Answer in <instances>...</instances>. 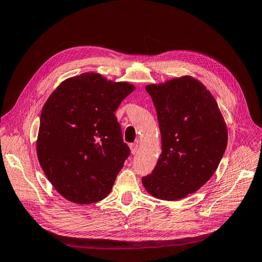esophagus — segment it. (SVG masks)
Instances as JSON below:
<instances>
[{"label":"esophagus","mask_w":262,"mask_h":262,"mask_svg":"<svg viewBox=\"0 0 262 262\" xmlns=\"http://www.w3.org/2000/svg\"><path fill=\"white\" fill-rule=\"evenodd\" d=\"M130 149H131V153L133 155L137 154L138 150H139V145L136 144V143H132V144H130Z\"/></svg>","instance_id":"esophagus-1"}]
</instances>
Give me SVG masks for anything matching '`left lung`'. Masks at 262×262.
<instances>
[{
    "label": "left lung",
    "instance_id": "obj_1",
    "mask_svg": "<svg viewBox=\"0 0 262 262\" xmlns=\"http://www.w3.org/2000/svg\"><path fill=\"white\" fill-rule=\"evenodd\" d=\"M145 90L157 113L162 154L142 184L157 199H184L215 172L227 145L226 123L212 94L191 76Z\"/></svg>",
    "mask_w": 262,
    "mask_h": 262
}]
</instances>
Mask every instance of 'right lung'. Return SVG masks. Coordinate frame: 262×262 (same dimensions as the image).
Segmentation results:
<instances>
[{
  "mask_svg": "<svg viewBox=\"0 0 262 262\" xmlns=\"http://www.w3.org/2000/svg\"><path fill=\"white\" fill-rule=\"evenodd\" d=\"M136 87L87 72L63 81L40 116L37 156L67 200L98 202L110 193L130 155L115 112Z\"/></svg>",
  "mask_w": 262,
  "mask_h": 262,
  "instance_id": "right-lung-1",
  "label": "right lung"
}]
</instances>
